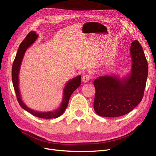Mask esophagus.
I'll return each mask as SVG.
<instances>
[{
	"instance_id": "34e87169",
	"label": "esophagus",
	"mask_w": 156,
	"mask_h": 156,
	"mask_svg": "<svg viewBox=\"0 0 156 156\" xmlns=\"http://www.w3.org/2000/svg\"><path fill=\"white\" fill-rule=\"evenodd\" d=\"M91 78V75H88V74H85L83 75V81L84 82V83H87V82H88L89 80Z\"/></svg>"
}]
</instances>
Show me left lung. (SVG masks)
Segmentation results:
<instances>
[{
	"instance_id": "1",
	"label": "left lung",
	"mask_w": 156,
	"mask_h": 156,
	"mask_svg": "<svg viewBox=\"0 0 156 156\" xmlns=\"http://www.w3.org/2000/svg\"><path fill=\"white\" fill-rule=\"evenodd\" d=\"M131 73L123 79L103 76L94 80V111L103 117H118L131 111L142 100L148 77V62L137 40L130 48Z\"/></svg>"
}]
</instances>
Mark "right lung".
Listing matches in <instances>:
<instances>
[{
  "instance_id": "right-lung-1",
  "label": "right lung",
  "mask_w": 156,
  "mask_h": 156,
  "mask_svg": "<svg viewBox=\"0 0 156 156\" xmlns=\"http://www.w3.org/2000/svg\"><path fill=\"white\" fill-rule=\"evenodd\" d=\"M37 36H38L36 34L34 31H32L28 34L25 38L23 40L21 44H20V48H19L17 52L16 58L14 59L12 69V79L13 85L16 94L17 101L19 103H20V106L23 108H24L25 111L30 112L32 115L41 118V119H56V118H58L63 114L68 105V102L71 95H72V93L75 90L81 85V75H78L76 77L69 80L66 83V85L64 87V95L62 103H61L60 107L56 110L50 112H41L32 110L31 108H29V107H27L21 100L20 89H19V73H20L22 60L23 58V56H24L26 50L36 40Z\"/></svg>"
}]
</instances>
